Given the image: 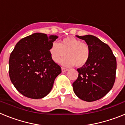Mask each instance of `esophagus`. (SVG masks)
Masks as SVG:
<instances>
[{
	"instance_id": "esophagus-1",
	"label": "esophagus",
	"mask_w": 125,
	"mask_h": 125,
	"mask_svg": "<svg viewBox=\"0 0 125 125\" xmlns=\"http://www.w3.org/2000/svg\"><path fill=\"white\" fill-rule=\"evenodd\" d=\"M61 70H62V72H66L67 71H68V69L67 68H61Z\"/></svg>"
}]
</instances>
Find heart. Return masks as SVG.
<instances>
[{
	"label": "heart",
	"instance_id": "b5f03b06",
	"mask_svg": "<svg viewBox=\"0 0 125 125\" xmlns=\"http://www.w3.org/2000/svg\"><path fill=\"white\" fill-rule=\"evenodd\" d=\"M50 54L52 59L56 62H59L65 55L64 59L60 61L63 66L77 67L84 66L89 61L91 50L88 44L74 37H69L62 39L59 44L54 42L50 48Z\"/></svg>",
	"mask_w": 125,
	"mask_h": 125
}]
</instances>
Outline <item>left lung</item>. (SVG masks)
Wrapping results in <instances>:
<instances>
[{"label":"left lung","instance_id":"left-lung-1","mask_svg":"<svg viewBox=\"0 0 125 125\" xmlns=\"http://www.w3.org/2000/svg\"><path fill=\"white\" fill-rule=\"evenodd\" d=\"M89 45V61L77 71L78 79L73 83L75 94L81 100L91 102L104 97L112 89L116 71V60L106 44L92 35L76 36Z\"/></svg>","mask_w":125,"mask_h":125}]
</instances>
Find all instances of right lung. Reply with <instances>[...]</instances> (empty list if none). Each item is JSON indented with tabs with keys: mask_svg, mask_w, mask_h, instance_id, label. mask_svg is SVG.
Wrapping results in <instances>:
<instances>
[{
	"mask_svg": "<svg viewBox=\"0 0 125 125\" xmlns=\"http://www.w3.org/2000/svg\"><path fill=\"white\" fill-rule=\"evenodd\" d=\"M57 36L36 32L16 44L9 62L11 82L22 95L41 99L51 91L61 68L52 59L50 48Z\"/></svg>",
	"mask_w": 125,
	"mask_h": 125,
	"instance_id": "right-lung-1",
	"label": "right lung"
}]
</instances>
